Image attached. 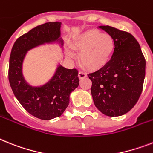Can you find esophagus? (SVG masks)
I'll return each instance as SVG.
<instances>
[{"instance_id":"esophagus-1","label":"esophagus","mask_w":153,"mask_h":153,"mask_svg":"<svg viewBox=\"0 0 153 153\" xmlns=\"http://www.w3.org/2000/svg\"><path fill=\"white\" fill-rule=\"evenodd\" d=\"M86 76H87V74L85 72H83V71H79V78L80 79H84V78H85Z\"/></svg>"}]
</instances>
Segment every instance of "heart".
<instances>
[{
    "label": "heart",
    "mask_w": 153,
    "mask_h": 153,
    "mask_svg": "<svg viewBox=\"0 0 153 153\" xmlns=\"http://www.w3.org/2000/svg\"><path fill=\"white\" fill-rule=\"evenodd\" d=\"M71 47L79 51L80 65L90 71L106 65L114 50V38L98 29H89L71 43ZM69 55L72 53H68Z\"/></svg>",
    "instance_id": "heart-1"
}]
</instances>
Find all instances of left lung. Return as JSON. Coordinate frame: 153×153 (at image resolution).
<instances>
[{"label": "left lung", "instance_id": "1", "mask_svg": "<svg viewBox=\"0 0 153 153\" xmlns=\"http://www.w3.org/2000/svg\"><path fill=\"white\" fill-rule=\"evenodd\" d=\"M99 28L114 38V51L106 65L88 74L96 107L109 117L130 111L138 102L146 75V59L131 33L109 25Z\"/></svg>", "mask_w": 153, "mask_h": 153}]
</instances>
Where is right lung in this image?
<instances>
[{
    "mask_svg": "<svg viewBox=\"0 0 153 153\" xmlns=\"http://www.w3.org/2000/svg\"><path fill=\"white\" fill-rule=\"evenodd\" d=\"M61 22H47L21 36L14 43L9 59L8 80L15 97L27 112L41 120L59 117L69 104L70 93L79 85L78 70L57 68L47 84L32 87L25 82L22 68L26 52L33 47L58 39ZM62 45V40H61Z\"/></svg>",
    "mask_w": 153,
    "mask_h": 153,
    "instance_id": "right-lung-1",
    "label": "right lung"
}]
</instances>
